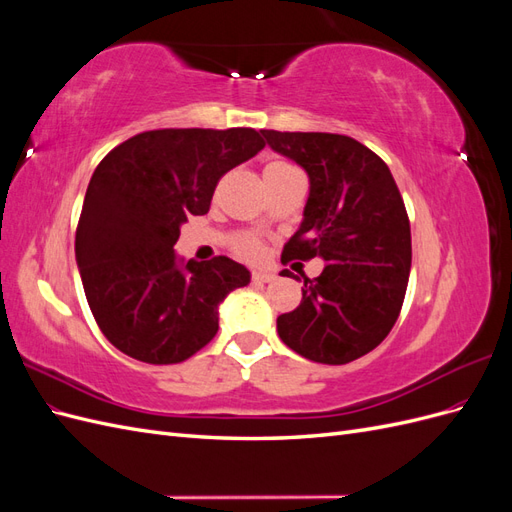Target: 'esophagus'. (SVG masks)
<instances>
[{
  "instance_id": "1",
  "label": "esophagus",
  "mask_w": 512,
  "mask_h": 512,
  "mask_svg": "<svg viewBox=\"0 0 512 512\" xmlns=\"http://www.w3.org/2000/svg\"><path fill=\"white\" fill-rule=\"evenodd\" d=\"M252 280L260 282V284H269V282L275 280V273H271V271H254L252 273Z\"/></svg>"
}]
</instances>
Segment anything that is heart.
Wrapping results in <instances>:
<instances>
[{
	"label": "heart",
	"instance_id": "heart-1",
	"mask_svg": "<svg viewBox=\"0 0 512 512\" xmlns=\"http://www.w3.org/2000/svg\"><path fill=\"white\" fill-rule=\"evenodd\" d=\"M277 168H288V164L273 162L265 170H277ZM232 250H235L241 258L256 260L262 254V241L256 235H247V232H245V235H239V237L232 239Z\"/></svg>",
	"mask_w": 512,
	"mask_h": 512
}]
</instances>
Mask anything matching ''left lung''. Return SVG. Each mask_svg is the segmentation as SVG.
I'll list each match as a JSON object with an SVG mask.
<instances>
[{"label":"left lung","mask_w":512,"mask_h":512,"mask_svg":"<svg viewBox=\"0 0 512 512\" xmlns=\"http://www.w3.org/2000/svg\"><path fill=\"white\" fill-rule=\"evenodd\" d=\"M260 132L309 177L303 222L282 262H327L314 280L303 277V299L277 318V333L309 361L350 363L391 333L404 305L412 265L404 198L389 166L350 136Z\"/></svg>","instance_id":"obj_1"}]
</instances>
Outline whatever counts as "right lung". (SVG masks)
I'll return each mask as SVG.
<instances>
[{
	"label": "right lung",
	"instance_id": "add662e5",
	"mask_svg": "<svg viewBox=\"0 0 512 512\" xmlns=\"http://www.w3.org/2000/svg\"><path fill=\"white\" fill-rule=\"evenodd\" d=\"M265 147L252 128L141 132L106 153L87 185L76 265L100 331L136 361L173 365L218 333V309L250 284L226 256L177 258L190 215L209 211L215 185Z\"/></svg>",
	"mask_w": 512,
	"mask_h": 512
}]
</instances>
